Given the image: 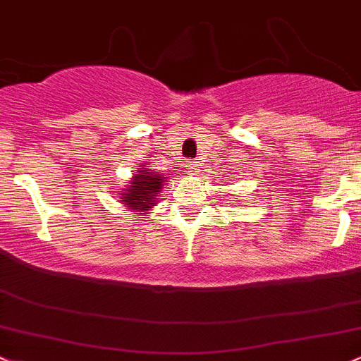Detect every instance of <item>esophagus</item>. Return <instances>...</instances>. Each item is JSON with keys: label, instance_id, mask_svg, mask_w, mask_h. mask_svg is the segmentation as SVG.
<instances>
[{"label": "esophagus", "instance_id": "obj_1", "mask_svg": "<svg viewBox=\"0 0 361 361\" xmlns=\"http://www.w3.org/2000/svg\"><path fill=\"white\" fill-rule=\"evenodd\" d=\"M200 166H202V163L196 161V159H195V161H188V163H185V170H188V172L191 173V176H196V172H198V170H200Z\"/></svg>", "mask_w": 361, "mask_h": 361}]
</instances>
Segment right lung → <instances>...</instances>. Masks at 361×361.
<instances>
[{
	"instance_id": "1",
	"label": "right lung",
	"mask_w": 361,
	"mask_h": 361,
	"mask_svg": "<svg viewBox=\"0 0 361 361\" xmlns=\"http://www.w3.org/2000/svg\"><path fill=\"white\" fill-rule=\"evenodd\" d=\"M163 185H166V179L159 173L153 172L151 169L137 170L132 176V179L126 184V189H123L120 195V203L123 207H128L133 212H146L149 210L158 203V196L161 192Z\"/></svg>"
}]
</instances>
